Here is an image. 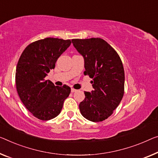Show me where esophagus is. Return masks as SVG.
Here are the masks:
<instances>
[{
  "instance_id": "34e87169",
  "label": "esophagus",
  "mask_w": 158,
  "mask_h": 158,
  "mask_svg": "<svg viewBox=\"0 0 158 158\" xmlns=\"http://www.w3.org/2000/svg\"><path fill=\"white\" fill-rule=\"evenodd\" d=\"M77 91V89H74V88H71V93H76V92Z\"/></svg>"
}]
</instances>
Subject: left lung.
I'll use <instances>...</instances> for the list:
<instances>
[{
	"label": "left lung",
	"mask_w": 158,
	"mask_h": 158,
	"mask_svg": "<svg viewBox=\"0 0 158 158\" xmlns=\"http://www.w3.org/2000/svg\"><path fill=\"white\" fill-rule=\"evenodd\" d=\"M72 43L85 60V76L93 78V90L85 92L79 104L81 114L99 122L110 116L124 93V70L117 52L101 38L74 39Z\"/></svg>",
	"instance_id": "1"
}]
</instances>
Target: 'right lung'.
Segmentation results:
<instances>
[{
	"label": "right lung",
	"instance_id": "obj_1",
	"mask_svg": "<svg viewBox=\"0 0 158 158\" xmlns=\"http://www.w3.org/2000/svg\"><path fill=\"white\" fill-rule=\"evenodd\" d=\"M71 44L70 40L45 38L30 44L19 59L15 71L17 91L25 107L39 119L47 121L59 115L71 93V87L66 85L55 86L49 80H44Z\"/></svg>",
	"mask_w": 158,
	"mask_h": 158
}]
</instances>
